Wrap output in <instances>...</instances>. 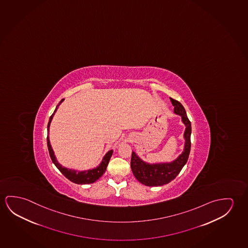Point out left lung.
I'll return each instance as SVG.
<instances>
[{
    "mask_svg": "<svg viewBox=\"0 0 248 248\" xmlns=\"http://www.w3.org/2000/svg\"><path fill=\"white\" fill-rule=\"evenodd\" d=\"M172 106L174 107V113L179 115L182 118V122L186 125L184 133L185 147L182 154L176 160L171 162L165 163H147L138 156L135 152H132L130 167L134 176L139 182L147 186H160L171 182L179 174L181 169L186 165L191 150V125L186 112L182 104L178 100L171 99Z\"/></svg>",
    "mask_w": 248,
    "mask_h": 248,
    "instance_id": "1",
    "label": "left lung"
}]
</instances>
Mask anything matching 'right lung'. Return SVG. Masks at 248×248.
<instances>
[{
	"mask_svg": "<svg viewBox=\"0 0 248 248\" xmlns=\"http://www.w3.org/2000/svg\"><path fill=\"white\" fill-rule=\"evenodd\" d=\"M63 101V99H62L59 104L57 105L56 109L54 110L53 114L51 115L49 119V123H48V126H47V146H48V150H49V154H50V159L52 160L55 166L58 168V170L61 171L62 173L69 179L70 181H72L73 183L78 184V185H85V184H92L95 182L97 179H99L101 176L103 175L104 172L107 170V166L109 163L110 157L112 155L113 150H110L106 154V155L103 157L102 161L100 162V164L95 168L93 169H89L87 171H76V170H72V169H69V168H64L62 167L61 164H59V162L57 161V158L54 155L53 149L51 148L50 145V139H49V130H50V123L53 118L54 115L56 113L58 107L60 106V104Z\"/></svg>",
	"mask_w": 248,
	"mask_h": 248,
	"instance_id": "1",
	"label": "right lung"
}]
</instances>
